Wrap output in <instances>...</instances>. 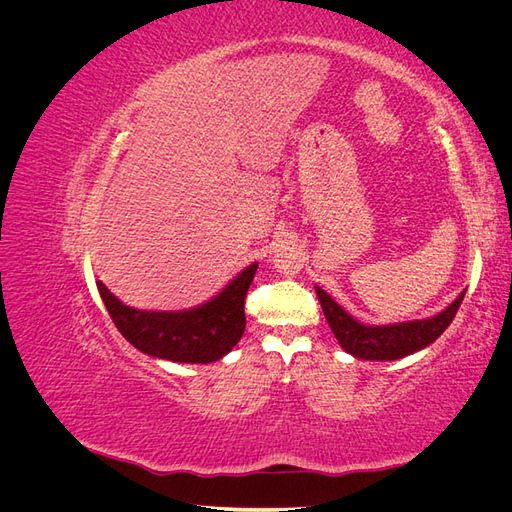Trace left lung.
<instances>
[{"label":"left lung","instance_id":"1","mask_svg":"<svg viewBox=\"0 0 512 512\" xmlns=\"http://www.w3.org/2000/svg\"><path fill=\"white\" fill-rule=\"evenodd\" d=\"M316 294L322 305L324 318H327L339 346L348 354L363 361H397L436 342V339L446 331L448 324L453 322L466 290L436 316L397 324H382V327H378V324L371 327V324H363L352 318L342 305H337L329 294L318 286Z\"/></svg>","mask_w":512,"mask_h":512}]
</instances>
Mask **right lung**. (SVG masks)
Segmentation results:
<instances>
[{"instance_id":"obj_1","label":"right lung","mask_w":512,"mask_h":512,"mask_svg":"<svg viewBox=\"0 0 512 512\" xmlns=\"http://www.w3.org/2000/svg\"><path fill=\"white\" fill-rule=\"evenodd\" d=\"M258 262L241 271L220 294L183 312H145L123 305L102 282L98 292L115 327L153 359L173 363H213L239 344L245 331V294Z\"/></svg>"}]
</instances>
